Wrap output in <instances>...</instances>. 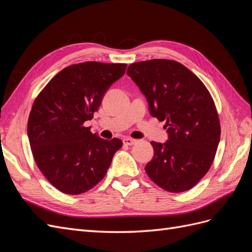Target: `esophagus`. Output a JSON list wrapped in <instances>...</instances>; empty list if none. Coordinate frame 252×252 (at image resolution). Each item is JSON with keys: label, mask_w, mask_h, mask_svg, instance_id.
I'll return each instance as SVG.
<instances>
[{"label": "esophagus", "mask_w": 252, "mask_h": 252, "mask_svg": "<svg viewBox=\"0 0 252 252\" xmlns=\"http://www.w3.org/2000/svg\"><path fill=\"white\" fill-rule=\"evenodd\" d=\"M135 143H136V141L133 140V139H130V138H126V139L123 140V144L124 145H129V146H130V145L135 144Z\"/></svg>", "instance_id": "1"}]
</instances>
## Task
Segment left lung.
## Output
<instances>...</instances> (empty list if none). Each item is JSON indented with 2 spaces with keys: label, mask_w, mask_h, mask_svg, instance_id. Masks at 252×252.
I'll return each mask as SVG.
<instances>
[{
  "label": "left lung",
  "mask_w": 252,
  "mask_h": 252,
  "mask_svg": "<svg viewBox=\"0 0 252 252\" xmlns=\"http://www.w3.org/2000/svg\"><path fill=\"white\" fill-rule=\"evenodd\" d=\"M127 74L146 96L151 116L166 122L169 135L165 144L150 142L155 155L145 171L166 191H187L216 157L220 125L215 101L203 82L177 61L133 63Z\"/></svg>",
  "instance_id": "1"
}]
</instances>
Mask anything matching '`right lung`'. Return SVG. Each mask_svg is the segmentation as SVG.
I'll return each instance as SVG.
<instances>
[{
    "label": "right lung",
    "mask_w": 252,
    "mask_h": 252,
    "mask_svg": "<svg viewBox=\"0 0 252 252\" xmlns=\"http://www.w3.org/2000/svg\"><path fill=\"white\" fill-rule=\"evenodd\" d=\"M127 64L84 62L61 70L37 94L27 133L36 166L66 194L94 188L107 173L123 142L103 140L84 123L94 118L103 96L125 73Z\"/></svg>",
    "instance_id": "obj_1"
}]
</instances>
